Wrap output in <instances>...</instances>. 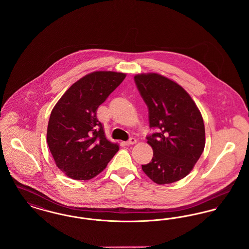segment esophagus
I'll list each match as a JSON object with an SVG mask.
<instances>
[{"instance_id":"esophagus-1","label":"esophagus","mask_w":249,"mask_h":249,"mask_svg":"<svg viewBox=\"0 0 249 249\" xmlns=\"http://www.w3.org/2000/svg\"><path fill=\"white\" fill-rule=\"evenodd\" d=\"M135 142H136V139H135V138H130L129 141L125 142V144H126V145H129V144H133V143H135Z\"/></svg>"}]
</instances>
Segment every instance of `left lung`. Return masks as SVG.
<instances>
[{
  "mask_svg": "<svg viewBox=\"0 0 249 249\" xmlns=\"http://www.w3.org/2000/svg\"><path fill=\"white\" fill-rule=\"evenodd\" d=\"M134 82L148 108L149 127L158 130L146 136L153 158L142 171L159 185L177 182L190 174L204 149L201 112L190 94L165 76L142 73Z\"/></svg>",
  "mask_w": 249,
  "mask_h": 249,
  "instance_id": "left-lung-1",
  "label": "left lung"
}]
</instances>
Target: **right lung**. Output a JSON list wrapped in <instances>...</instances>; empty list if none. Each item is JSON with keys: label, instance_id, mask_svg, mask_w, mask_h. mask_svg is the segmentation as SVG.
Wrapping results in <instances>:
<instances>
[{"label": "right lung", "instance_id": "add662e5", "mask_svg": "<svg viewBox=\"0 0 249 249\" xmlns=\"http://www.w3.org/2000/svg\"><path fill=\"white\" fill-rule=\"evenodd\" d=\"M126 77L123 72L93 71L72 84L53 108L47 141L56 165L74 180L103 172L119 151L109 142L97 109Z\"/></svg>", "mask_w": 249, "mask_h": 249}]
</instances>
